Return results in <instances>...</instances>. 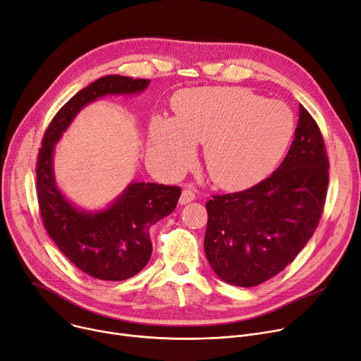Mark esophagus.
Listing matches in <instances>:
<instances>
[{
	"instance_id": "1",
	"label": "esophagus",
	"mask_w": 361,
	"mask_h": 361,
	"mask_svg": "<svg viewBox=\"0 0 361 361\" xmlns=\"http://www.w3.org/2000/svg\"><path fill=\"white\" fill-rule=\"evenodd\" d=\"M195 199H196V193H195L193 188L185 187L183 193H181V196H180V204H187V203L193 202Z\"/></svg>"
}]
</instances>
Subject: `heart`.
Returning a JSON list of instances; mask_svg holds the SVG:
<instances>
[{
	"label": "heart",
	"instance_id": "b5f03b06",
	"mask_svg": "<svg viewBox=\"0 0 361 361\" xmlns=\"http://www.w3.org/2000/svg\"><path fill=\"white\" fill-rule=\"evenodd\" d=\"M177 117L150 121L152 157L168 174H180L204 142L211 178L230 190L267 177L286 152L294 117L287 104L241 87H204L177 93Z\"/></svg>",
	"mask_w": 361,
	"mask_h": 361
}]
</instances>
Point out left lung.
I'll return each mask as SVG.
<instances>
[{"mask_svg": "<svg viewBox=\"0 0 361 361\" xmlns=\"http://www.w3.org/2000/svg\"><path fill=\"white\" fill-rule=\"evenodd\" d=\"M329 161L322 133L300 105L286 159L259 184L206 203L204 253L214 272L235 287H255L290 264L324 212Z\"/></svg>", "mask_w": 361, "mask_h": 361, "instance_id": "1", "label": "left lung"}]
</instances>
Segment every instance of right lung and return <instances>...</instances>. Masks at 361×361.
I'll return each instance as SVG.
<instances>
[{
  "mask_svg": "<svg viewBox=\"0 0 361 361\" xmlns=\"http://www.w3.org/2000/svg\"><path fill=\"white\" fill-rule=\"evenodd\" d=\"M150 80L109 74L78 92L48 126L37 155L36 190L45 230L63 255L85 274L102 281H124L150 259L149 228L176 209L177 185L131 181L105 209L83 211L56 185L54 149L75 116L106 94H137Z\"/></svg>",
  "mask_w": 361,
  "mask_h": 361,
  "instance_id": "add662e5",
  "label": "right lung"
}]
</instances>
